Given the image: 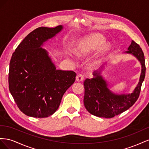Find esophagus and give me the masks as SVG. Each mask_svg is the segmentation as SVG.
Here are the masks:
<instances>
[{
	"label": "esophagus",
	"instance_id": "34e87169",
	"mask_svg": "<svg viewBox=\"0 0 149 149\" xmlns=\"http://www.w3.org/2000/svg\"><path fill=\"white\" fill-rule=\"evenodd\" d=\"M83 78H84V77L82 75V74H78L77 75V76L76 77V81L80 82V81H83Z\"/></svg>",
	"mask_w": 149,
	"mask_h": 149
}]
</instances>
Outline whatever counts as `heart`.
Segmentation results:
<instances>
[{"label": "heart", "instance_id": "b5f03b06", "mask_svg": "<svg viewBox=\"0 0 149 149\" xmlns=\"http://www.w3.org/2000/svg\"><path fill=\"white\" fill-rule=\"evenodd\" d=\"M105 43L106 39L101 35L97 33L93 34L81 40L76 45L74 52L75 55L79 57L86 56L102 46ZM109 46L108 45L104 46L100 52V53L94 58L92 65H96L99 62L100 57L109 51Z\"/></svg>", "mask_w": 149, "mask_h": 149}]
</instances>
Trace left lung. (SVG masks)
Returning a JSON list of instances; mask_svg holds the SVG:
<instances>
[{
    "instance_id": "1",
    "label": "left lung",
    "mask_w": 149,
    "mask_h": 149,
    "mask_svg": "<svg viewBox=\"0 0 149 149\" xmlns=\"http://www.w3.org/2000/svg\"><path fill=\"white\" fill-rule=\"evenodd\" d=\"M124 53L130 54L141 63V73L137 85L131 93L119 94L112 92L101 75L105 64L102 65L94 72L93 78L86 79L84 82V104L90 114L100 118H112L127 111L137 100L146 76L143 53L139 45L132 40L127 51Z\"/></svg>"
}]
</instances>
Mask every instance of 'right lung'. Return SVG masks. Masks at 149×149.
I'll return each instance as SVG.
<instances>
[{
	"mask_svg": "<svg viewBox=\"0 0 149 149\" xmlns=\"http://www.w3.org/2000/svg\"><path fill=\"white\" fill-rule=\"evenodd\" d=\"M42 26L30 32L12 54L8 73V86L19 109L25 115L43 118L58 109L66 90L76 74L56 70L44 43L63 30Z\"/></svg>",
	"mask_w": 149,
	"mask_h": 149,
	"instance_id": "obj_1",
	"label": "right lung"
}]
</instances>
